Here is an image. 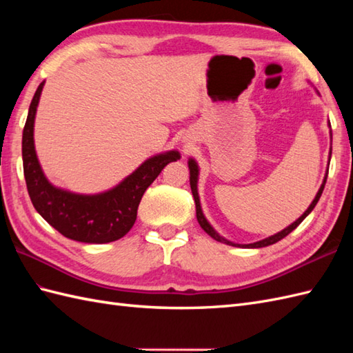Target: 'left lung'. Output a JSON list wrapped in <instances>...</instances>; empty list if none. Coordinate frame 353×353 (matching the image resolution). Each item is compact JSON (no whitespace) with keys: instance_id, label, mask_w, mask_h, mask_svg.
<instances>
[{"instance_id":"8db88e82","label":"left lung","mask_w":353,"mask_h":353,"mask_svg":"<svg viewBox=\"0 0 353 353\" xmlns=\"http://www.w3.org/2000/svg\"><path fill=\"white\" fill-rule=\"evenodd\" d=\"M317 94H319V92H317ZM327 125L331 127V123H327ZM329 137H331V148H329V161H331V154H332V132H331V130H329ZM188 168H190V185H191V191H192V196H194V201H196L197 221H199V224L201 226V229H203L209 236H212V238L215 239V241H220V243H223V244L234 245V247H243V249H259V247H267V245H270V244H274V243H277V241H281V239L287 236V235L290 234V232L294 230V229L299 226V224H301V223L306 219V216H308V215L311 214L312 209L316 208L317 201H319L320 197H321V192H323V190H325V183H326V179H327V170H326L323 183L320 185V188H319V191H317V194H316V197H314V200L311 201V205L308 206V209H306V211H305L301 216H299V219H297L294 223H291L290 226H287V228H285V229L281 230V232H277V234H274V235H272V236L261 239V241L250 243V244H238V243L229 241V239L221 236V235L219 234V232H216V230L211 226V223H209V221L206 220V216H205V214H203V209H201L200 196H199V176H200V168H199L197 161L194 159V157H190V159H188Z\"/></svg>"}]
</instances>
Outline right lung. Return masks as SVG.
Returning a JSON list of instances; mask_svg holds the SVG:
<instances>
[{
  "instance_id": "1",
  "label": "right lung",
  "mask_w": 353,
  "mask_h": 353,
  "mask_svg": "<svg viewBox=\"0 0 353 353\" xmlns=\"http://www.w3.org/2000/svg\"><path fill=\"white\" fill-rule=\"evenodd\" d=\"M45 81L37 86L24 132L22 162L34 209L56 230L74 241L104 244L123 238L137 221L139 201L145 190L170 162L181 159L177 150L148 157L114 188L97 194H80L52 185L41 167L34 148V119Z\"/></svg>"
}]
</instances>
